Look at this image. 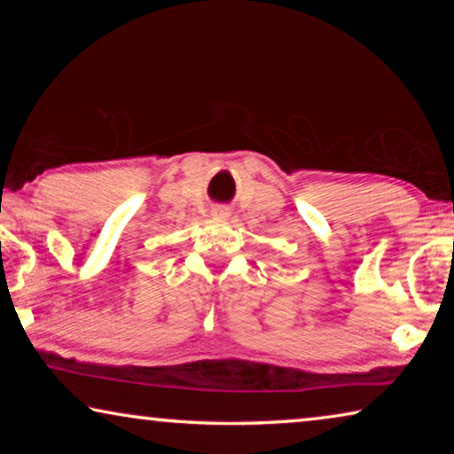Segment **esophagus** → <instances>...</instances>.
<instances>
[{"instance_id": "1", "label": "esophagus", "mask_w": 454, "mask_h": 454, "mask_svg": "<svg viewBox=\"0 0 454 454\" xmlns=\"http://www.w3.org/2000/svg\"><path fill=\"white\" fill-rule=\"evenodd\" d=\"M212 218L226 220V218H230V210L226 208V206H214V208H212Z\"/></svg>"}]
</instances>
